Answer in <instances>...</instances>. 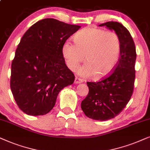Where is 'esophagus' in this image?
<instances>
[{
  "mask_svg": "<svg viewBox=\"0 0 150 150\" xmlns=\"http://www.w3.org/2000/svg\"><path fill=\"white\" fill-rule=\"evenodd\" d=\"M83 82V80L81 79V78H79V77H76L75 79V83H82Z\"/></svg>",
  "mask_w": 150,
  "mask_h": 150,
  "instance_id": "esophagus-1",
  "label": "esophagus"
}]
</instances>
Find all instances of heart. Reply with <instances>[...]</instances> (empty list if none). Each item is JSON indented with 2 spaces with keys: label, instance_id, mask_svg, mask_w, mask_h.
Masks as SVG:
<instances>
[{
  "label": "heart",
  "instance_id": "b5f03b06",
  "mask_svg": "<svg viewBox=\"0 0 150 150\" xmlns=\"http://www.w3.org/2000/svg\"><path fill=\"white\" fill-rule=\"evenodd\" d=\"M74 42L66 41L62 46L63 56L71 71H76L84 57L86 64L79 70L83 77L106 76L117 65L121 41L116 32L88 27L77 32Z\"/></svg>",
  "mask_w": 150,
  "mask_h": 150
}]
</instances>
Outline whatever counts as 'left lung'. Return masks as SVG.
Returning <instances> with one entry per match:
<instances>
[{
    "instance_id": "1",
    "label": "left lung",
    "mask_w": 150,
    "mask_h": 150,
    "mask_svg": "<svg viewBox=\"0 0 150 150\" xmlns=\"http://www.w3.org/2000/svg\"><path fill=\"white\" fill-rule=\"evenodd\" d=\"M99 26H106L118 34L121 41L120 57L108 76L96 82H87L88 94L81 101V108L89 118L106 121L118 115L132 95L137 53L134 42L122 24L110 21Z\"/></svg>"
}]
</instances>
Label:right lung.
Wrapping results in <instances>:
<instances>
[{
	"label": "right lung",
	"instance_id": "add662e5",
	"mask_svg": "<svg viewBox=\"0 0 150 150\" xmlns=\"http://www.w3.org/2000/svg\"><path fill=\"white\" fill-rule=\"evenodd\" d=\"M80 26L53 18L33 25L22 37L11 63L10 88L18 106L31 116L53 109L62 89L73 84L62 46Z\"/></svg>",
	"mask_w": 150,
	"mask_h": 150
}]
</instances>
